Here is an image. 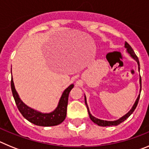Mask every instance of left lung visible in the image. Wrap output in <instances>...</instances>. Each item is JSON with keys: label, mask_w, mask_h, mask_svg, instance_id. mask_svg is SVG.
I'll return each instance as SVG.
<instances>
[{"label": "left lung", "mask_w": 149, "mask_h": 149, "mask_svg": "<svg viewBox=\"0 0 149 149\" xmlns=\"http://www.w3.org/2000/svg\"><path fill=\"white\" fill-rule=\"evenodd\" d=\"M125 48H126V50H127V53L130 54V56L132 57L133 59H134V60H136V62L137 63V65H138V70H139V69H140V65H139V59H138V57L136 56V55L135 54V53H134V50L132 49V48L131 47V45L128 44L127 42H125ZM139 86H140V89H139V93H141V88H142V84H141V77H139ZM139 96H140V94H139V95H138L137 98H136V101H135V103L134 104V105H133L132 108L131 109V110H129L128 113H127L125 114V115H124L123 116L121 117V118H119V119H117V120H115V121H106V120H102V119H98V118H95V116H93L92 114L90 113V112H89V107H88V104H87V102H86V95L84 96L85 97V104H86V107H87V110H88V113H89V118H90V119L92 121H93L94 123H95L96 125H98L99 126H102V127H106V126H113V125H119L120 123H122V122H123L125 120V119H127V118H128L131 115V114L133 113V112L134 111V110L136 109V106H137V104H138V101H139Z\"/></svg>", "instance_id": "obj_1"}]
</instances>
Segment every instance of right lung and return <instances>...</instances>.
Here are the masks:
<instances>
[{
  "label": "right lung",
  "instance_id": "right-lung-1",
  "mask_svg": "<svg viewBox=\"0 0 149 149\" xmlns=\"http://www.w3.org/2000/svg\"><path fill=\"white\" fill-rule=\"evenodd\" d=\"M73 87L74 84H71L70 86H68L63 91L56 109L51 113H41L36 110H34L24 103L15 90L13 78L11 80L12 93H13V98L15 99L18 110L29 122L34 124L36 125L43 126V127L57 125L65 120V116H66L68 95Z\"/></svg>",
  "mask_w": 149,
  "mask_h": 149
}]
</instances>
